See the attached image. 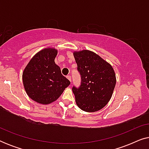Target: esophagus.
Returning <instances> with one entry per match:
<instances>
[{
	"label": "esophagus",
	"instance_id": "obj_1",
	"mask_svg": "<svg viewBox=\"0 0 149 149\" xmlns=\"http://www.w3.org/2000/svg\"><path fill=\"white\" fill-rule=\"evenodd\" d=\"M67 79H68V80L71 82V77H70V75H68V76H67Z\"/></svg>",
	"mask_w": 149,
	"mask_h": 149
}]
</instances>
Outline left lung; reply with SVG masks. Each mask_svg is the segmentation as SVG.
I'll list each match as a JSON object with an SVG mask.
<instances>
[{
    "label": "left lung",
    "instance_id": "left-lung-1",
    "mask_svg": "<svg viewBox=\"0 0 149 149\" xmlns=\"http://www.w3.org/2000/svg\"><path fill=\"white\" fill-rule=\"evenodd\" d=\"M81 85L72 87L78 107L85 112H95L105 107L116 85L115 73L111 65L89 50L74 52Z\"/></svg>",
    "mask_w": 149,
    "mask_h": 149
}]
</instances>
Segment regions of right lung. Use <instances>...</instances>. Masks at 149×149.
Returning <instances> with one entry per match:
<instances>
[{
  "instance_id": "add662e5",
  "label": "right lung",
  "mask_w": 149,
  "mask_h": 149,
  "mask_svg": "<svg viewBox=\"0 0 149 149\" xmlns=\"http://www.w3.org/2000/svg\"><path fill=\"white\" fill-rule=\"evenodd\" d=\"M56 49L47 48L38 52L24 69L22 79L28 96L36 102L48 104L56 100L70 84L55 63Z\"/></svg>"
}]
</instances>
